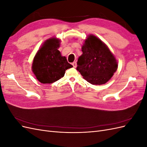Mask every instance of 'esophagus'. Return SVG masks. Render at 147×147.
<instances>
[{
  "label": "esophagus",
  "instance_id": "esophagus-1",
  "mask_svg": "<svg viewBox=\"0 0 147 147\" xmlns=\"http://www.w3.org/2000/svg\"><path fill=\"white\" fill-rule=\"evenodd\" d=\"M72 65H73L74 67L76 68L77 67V63H76V62H74V63H72Z\"/></svg>",
  "mask_w": 147,
  "mask_h": 147
}]
</instances>
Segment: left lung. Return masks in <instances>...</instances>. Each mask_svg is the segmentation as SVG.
<instances>
[{
    "instance_id": "8db88e82",
    "label": "left lung",
    "mask_w": 147,
    "mask_h": 147,
    "mask_svg": "<svg viewBox=\"0 0 147 147\" xmlns=\"http://www.w3.org/2000/svg\"><path fill=\"white\" fill-rule=\"evenodd\" d=\"M77 70L92 84L106 83L118 69L116 58L108 47L93 35H88L82 47Z\"/></svg>"
}]
</instances>
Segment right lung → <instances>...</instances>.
<instances>
[{
  "label": "right lung",
  "mask_w": 147,
  "mask_h": 147,
  "mask_svg": "<svg viewBox=\"0 0 147 147\" xmlns=\"http://www.w3.org/2000/svg\"><path fill=\"white\" fill-rule=\"evenodd\" d=\"M61 40L53 37L44 42L35 55L32 70L38 80L43 84L52 83L64 76L67 69L72 68L65 56L57 50Z\"/></svg>",
  "instance_id": "add662e5"
}]
</instances>
